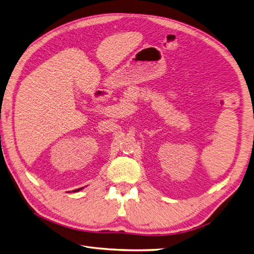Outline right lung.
Segmentation results:
<instances>
[{
	"instance_id": "right-lung-1",
	"label": "right lung",
	"mask_w": 254,
	"mask_h": 254,
	"mask_svg": "<svg viewBox=\"0 0 254 254\" xmlns=\"http://www.w3.org/2000/svg\"><path fill=\"white\" fill-rule=\"evenodd\" d=\"M82 188H80V189H77V190H74V192H77V191H79V190H81Z\"/></svg>"
}]
</instances>
